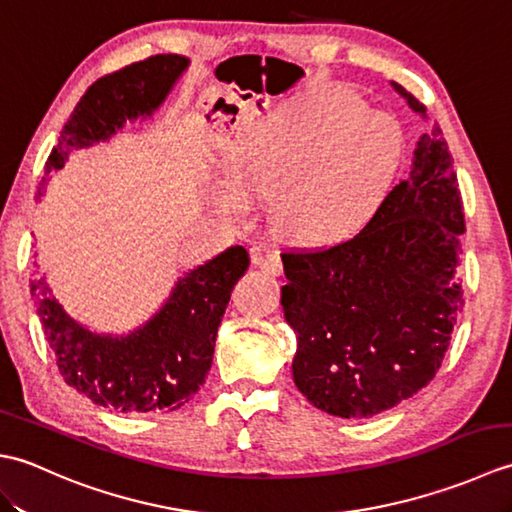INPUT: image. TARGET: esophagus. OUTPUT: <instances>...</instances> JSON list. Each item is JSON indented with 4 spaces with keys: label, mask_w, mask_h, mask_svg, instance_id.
I'll use <instances>...</instances> for the list:
<instances>
[{
    "label": "esophagus",
    "mask_w": 512,
    "mask_h": 512,
    "mask_svg": "<svg viewBox=\"0 0 512 512\" xmlns=\"http://www.w3.org/2000/svg\"><path fill=\"white\" fill-rule=\"evenodd\" d=\"M250 259H253L255 268L262 270V273L277 277L281 273V259L275 253H264L262 248H250Z\"/></svg>",
    "instance_id": "1"
}]
</instances>
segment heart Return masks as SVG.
Returning <instances> with one entry per match:
<instances>
[{"instance_id": "b5f03b06", "label": "heart", "mask_w": 512, "mask_h": 512, "mask_svg": "<svg viewBox=\"0 0 512 512\" xmlns=\"http://www.w3.org/2000/svg\"><path fill=\"white\" fill-rule=\"evenodd\" d=\"M405 160V134L345 94H310L279 107L228 154L211 187L217 211L246 217L273 204L275 231L303 246L339 242L374 215Z\"/></svg>"}]
</instances>
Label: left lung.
Returning <instances> with one entry per match:
<instances>
[{
    "instance_id": "left-lung-1",
    "label": "left lung",
    "mask_w": 512,
    "mask_h": 512,
    "mask_svg": "<svg viewBox=\"0 0 512 512\" xmlns=\"http://www.w3.org/2000/svg\"><path fill=\"white\" fill-rule=\"evenodd\" d=\"M391 88L429 121L416 96ZM462 233L458 176L436 123L361 233L281 255V306L297 334L292 378L310 405L369 418L431 383L464 303L455 279Z\"/></svg>"
}]
</instances>
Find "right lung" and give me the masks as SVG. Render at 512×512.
<instances>
[{"label":"right lung","instance_id":"obj_1","mask_svg":"<svg viewBox=\"0 0 512 512\" xmlns=\"http://www.w3.org/2000/svg\"><path fill=\"white\" fill-rule=\"evenodd\" d=\"M189 63L180 54H156L90 85L48 156L37 200L50 173L63 169L74 151L107 143L127 121H145L154 114ZM248 264L244 246H231L206 259L178 277L160 310L127 334H101L76 321L54 297L46 275L30 281V295L70 387L110 411H176L187 405L209 374L217 328Z\"/></svg>","mask_w":512,"mask_h":512}]
</instances>
